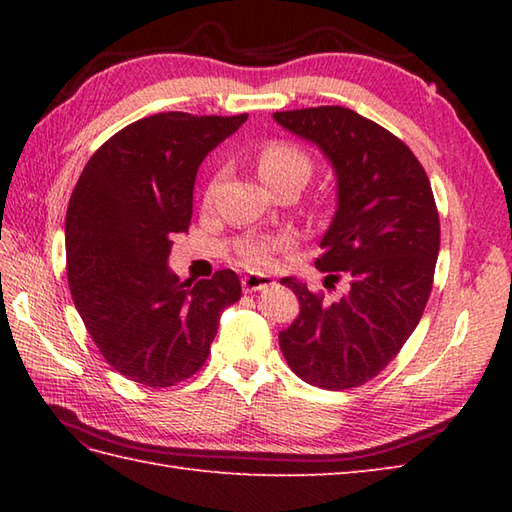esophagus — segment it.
Masks as SVG:
<instances>
[{
  "instance_id": "34e87169",
  "label": "esophagus",
  "mask_w": 512,
  "mask_h": 512,
  "mask_svg": "<svg viewBox=\"0 0 512 512\" xmlns=\"http://www.w3.org/2000/svg\"><path fill=\"white\" fill-rule=\"evenodd\" d=\"M273 286V277L270 275H264V273H248L242 277V288L246 292H255V290H262V288H268Z\"/></svg>"
}]
</instances>
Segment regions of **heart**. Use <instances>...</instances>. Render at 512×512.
Here are the masks:
<instances>
[{
	"label": "heart",
	"instance_id": "1",
	"mask_svg": "<svg viewBox=\"0 0 512 512\" xmlns=\"http://www.w3.org/2000/svg\"><path fill=\"white\" fill-rule=\"evenodd\" d=\"M257 171L262 180L273 187L277 182L301 180L306 182L312 173V158L303 147L288 140H270L257 154ZM281 239H255L242 246L244 262L250 266H266L273 259V248Z\"/></svg>",
	"mask_w": 512,
	"mask_h": 512
}]
</instances>
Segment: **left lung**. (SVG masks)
Segmentation results:
<instances>
[{
    "label": "left lung",
    "instance_id": "1",
    "mask_svg": "<svg viewBox=\"0 0 512 512\" xmlns=\"http://www.w3.org/2000/svg\"><path fill=\"white\" fill-rule=\"evenodd\" d=\"M277 125L328 158L336 211L321 237L317 268L345 277L325 301L284 277L299 317L279 332L290 369L314 387L341 391L383 372L416 330L440 250V217L427 173L387 129L339 105L273 114Z\"/></svg>",
    "mask_w": 512,
    "mask_h": 512
}]
</instances>
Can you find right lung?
I'll list each match as a JSON object with an SVG mask.
<instances>
[{
    "mask_svg": "<svg viewBox=\"0 0 512 512\" xmlns=\"http://www.w3.org/2000/svg\"><path fill=\"white\" fill-rule=\"evenodd\" d=\"M248 114L162 112L96 151L72 191L65 257L74 306L116 372L171 387L204 365L220 314L242 295L233 270L180 281L171 235L187 233L198 167Z\"/></svg>",
    "mask_w": 512,
    "mask_h": 512,
    "instance_id": "1",
    "label": "right lung"
}]
</instances>
